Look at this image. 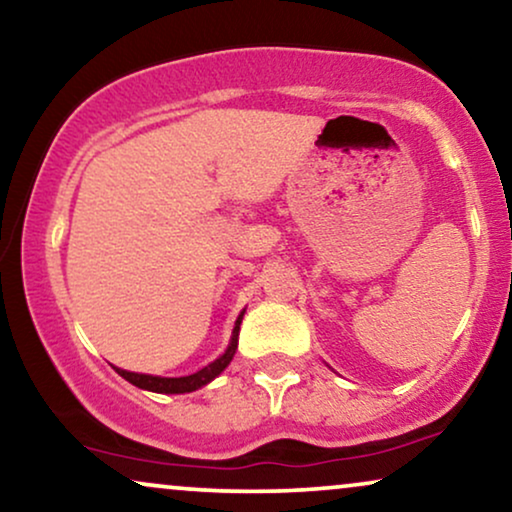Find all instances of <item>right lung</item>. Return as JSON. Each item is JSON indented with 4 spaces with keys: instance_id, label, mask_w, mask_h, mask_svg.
Segmentation results:
<instances>
[{
    "instance_id": "right-lung-1",
    "label": "right lung",
    "mask_w": 512,
    "mask_h": 512,
    "mask_svg": "<svg viewBox=\"0 0 512 512\" xmlns=\"http://www.w3.org/2000/svg\"><path fill=\"white\" fill-rule=\"evenodd\" d=\"M241 320H243V313L236 320V327H234V335H231L229 349L224 351L220 358L213 360V363H210L208 367H203V370L194 372V374H187V377H152V374L126 372V370H119V367H114V370H117L126 381H131L133 386L145 388V391H154V393H192V391H196V388L206 386L208 381H213L217 374H220L224 367L231 363V358H234L236 346H238V330H241Z\"/></svg>"
}]
</instances>
